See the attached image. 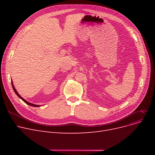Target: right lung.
<instances>
[{
  "label": "right lung",
  "mask_w": 155,
  "mask_h": 155,
  "mask_svg": "<svg viewBox=\"0 0 155 155\" xmlns=\"http://www.w3.org/2000/svg\"><path fill=\"white\" fill-rule=\"evenodd\" d=\"M11 83H12V88H13V90H14V92L16 94V95H17L19 98L21 99H22L24 102H25L26 104H28V105H31V106H32V107H40V105H36V104H31V103H30V102H28V101H26L25 99H24L22 97L18 94V92H17V91L15 90V87H14V85H13V83H12V82H11Z\"/></svg>",
  "instance_id": "add662e5"
}]
</instances>
